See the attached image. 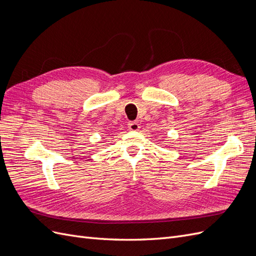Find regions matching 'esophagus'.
<instances>
[{
	"instance_id": "34e87169",
	"label": "esophagus",
	"mask_w": 256,
	"mask_h": 256,
	"mask_svg": "<svg viewBox=\"0 0 256 256\" xmlns=\"http://www.w3.org/2000/svg\"><path fill=\"white\" fill-rule=\"evenodd\" d=\"M128 128L132 131H138V129H140V125H138L136 122H130L128 124Z\"/></svg>"
}]
</instances>
